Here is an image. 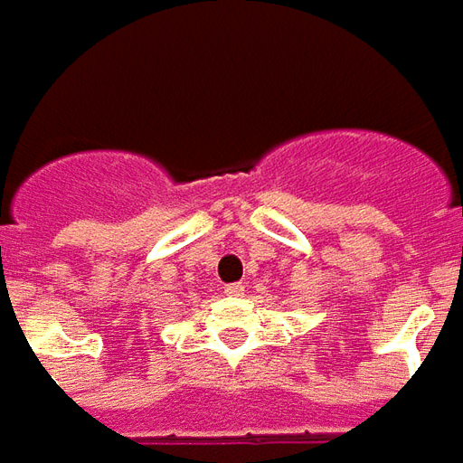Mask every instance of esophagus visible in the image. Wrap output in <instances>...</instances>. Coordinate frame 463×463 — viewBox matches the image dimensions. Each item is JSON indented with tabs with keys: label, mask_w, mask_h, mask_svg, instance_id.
Returning <instances> with one entry per match:
<instances>
[{
	"label": "esophagus",
	"mask_w": 463,
	"mask_h": 463,
	"mask_svg": "<svg viewBox=\"0 0 463 463\" xmlns=\"http://www.w3.org/2000/svg\"><path fill=\"white\" fill-rule=\"evenodd\" d=\"M224 293L229 298L244 296V285H241V282H232V285H224Z\"/></svg>",
	"instance_id": "34e87169"
}]
</instances>
